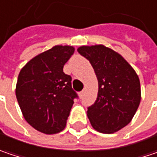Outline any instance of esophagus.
Returning a JSON list of instances; mask_svg holds the SVG:
<instances>
[{
    "mask_svg": "<svg viewBox=\"0 0 157 157\" xmlns=\"http://www.w3.org/2000/svg\"><path fill=\"white\" fill-rule=\"evenodd\" d=\"M83 95H84V90H82V91L79 92V97L81 98L83 97Z\"/></svg>",
    "mask_w": 157,
    "mask_h": 157,
    "instance_id": "obj_1",
    "label": "esophagus"
}]
</instances>
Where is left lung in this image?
Returning <instances> with one entry per match:
<instances>
[{
	"label": "left lung",
	"mask_w": 157,
	"mask_h": 157,
	"mask_svg": "<svg viewBox=\"0 0 157 157\" xmlns=\"http://www.w3.org/2000/svg\"><path fill=\"white\" fill-rule=\"evenodd\" d=\"M78 53L90 61L98 82L96 101L88 106L92 127L113 133L128 124L140 103V79L129 63L103 45L82 46Z\"/></svg>",
	"instance_id": "1"
}]
</instances>
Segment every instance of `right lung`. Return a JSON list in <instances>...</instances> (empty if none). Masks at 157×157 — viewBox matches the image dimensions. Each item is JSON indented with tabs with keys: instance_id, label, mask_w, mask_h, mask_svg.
I'll return each instance as SVG.
<instances>
[{
	"instance_id": "right-lung-1",
	"label": "right lung",
	"mask_w": 157,
	"mask_h": 157,
	"mask_svg": "<svg viewBox=\"0 0 157 157\" xmlns=\"http://www.w3.org/2000/svg\"><path fill=\"white\" fill-rule=\"evenodd\" d=\"M74 52L71 46H55L30 60L18 75V105L25 121L42 133L61 132L74 99L78 98L72 88V77L63 72Z\"/></svg>"
}]
</instances>
